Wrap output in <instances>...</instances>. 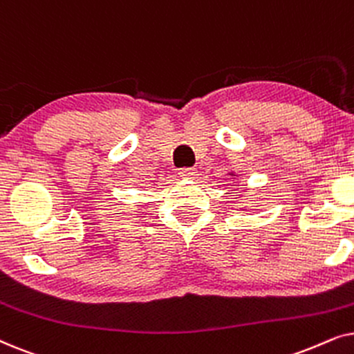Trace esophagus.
Returning <instances> with one entry per match:
<instances>
[{"instance_id": "esophagus-1", "label": "esophagus", "mask_w": 354, "mask_h": 354, "mask_svg": "<svg viewBox=\"0 0 354 354\" xmlns=\"http://www.w3.org/2000/svg\"><path fill=\"white\" fill-rule=\"evenodd\" d=\"M180 177H183V178H195V176H196V171L193 167H183V169H180Z\"/></svg>"}]
</instances>
